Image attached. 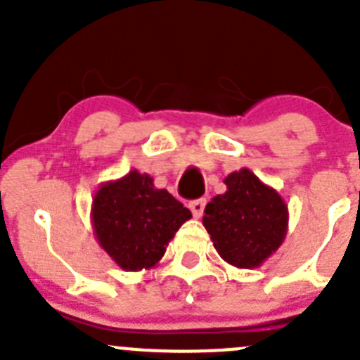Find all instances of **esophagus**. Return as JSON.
<instances>
[{"label":"esophagus","instance_id":"obj_1","mask_svg":"<svg viewBox=\"0 0 360 360\" xmlns=\"http://www.w3.org/2000/svg\"><path fill=\"white\" fill-rule=\"evenodd\" d=\"M189 209H191V212L196 216V218H200V216L203 214V209H205V200L203 198L193 200V202L189 203Z\"/></svg>","mask_w":360,"mask_h":360}]
</instances>
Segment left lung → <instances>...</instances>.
<instances>
[{"mask_svg": "<svg viewBox=\"0 0 360 360\" xmlns=\"http://www.w3.org/2000/svg\"><path fill=\"white\" fill-rule=\"evenodd\" d=\"M224 182L227 191L207 203L203 227L224 262L238 269H257L285 241L287 203L247 167Z\"/></svg>", "mask_w": 360, "mask_h": 360, "instance_id": "8db88e82", "label": "left lung"}]
</instances>
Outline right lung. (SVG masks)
Segmentation results:
<instances>
[{"label":"right lung","mask_w":360,"mask_h":360,"mask_svg":"<svg viewBox=\"0 0 360 360\" xmlns=\"http://www.w3.org/2000/svg\"><path fill=\"white\" fill-rule=\"evenodd\" d=\"M90 216L108 256L126 272H139L160 262L191 211L165 189H157L149 174L131 169L101 184Z\"/></svg>","instance_id":"1"}]
</instances>
